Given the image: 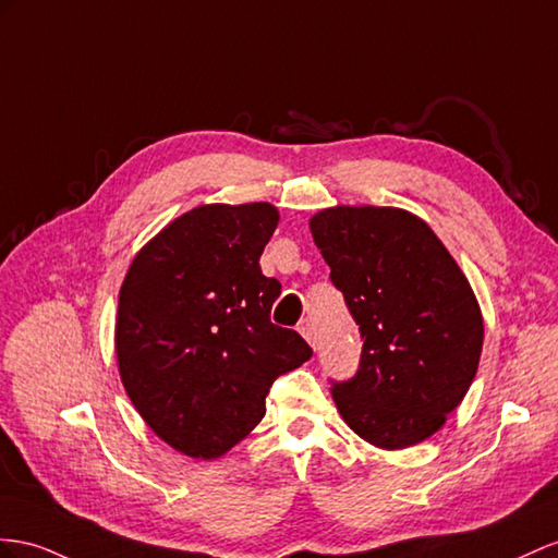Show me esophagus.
I'll use <instances>...</instances> for the list:
<instances>
[{"label": "esophagus", "instance_id": "34e87169", "mask_svg": "<svg viewBox=\"0 0 558 558\" xmlns=\"http://www.w3.org/2000/svg\"><path fill=\"white\" fill-rule=\"evenodd\" d=\"M296 330H299V335H302V337L308 341V344H311L313 349H318V335H316V327H313V323H311L308 318L299 320Z\"/></svg>", "mask_w": 558, "mask_h": 558}]
</instances>
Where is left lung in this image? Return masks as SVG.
<instances>
[{
	"instance_id": "8db88e82",
	"label": "left lung",
	"mask_w": 558,
	"mask_h": 558,
	"mask_svg": "<svg viewBox=\"0 0 558 558\" xmlns=\"http://www.w3.org/2000/svg\"><path fill=\"white\" fill-rule=\"evenodd\" d=\"M308 226L363 337L359 373L332 387L339 415L375 448L417 446L474 381L483 349L476 294L412 211L337 205Z\"/></svg>"
}]
</instances>
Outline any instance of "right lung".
<instances>
[{
  "label": "right lung",
  "mask_w": 558,
  "mask_h": 558,
  "mask_svg": "<svg viewBox=\"0 0 558 558\" xmlns=\"http://www.w3.org/2000/svg\"><path fill=\"white\" fill-rule=\"evenodd\" d=\"M278 221L268 203L199 205L141 247L120 288L124 391L167 446L195 460L238 446L266 415L270 384L313 353L270 323L280 282L259 256Z\"/></svg>",
  "instance_id": "obj_1"
}]
</instances>
